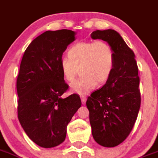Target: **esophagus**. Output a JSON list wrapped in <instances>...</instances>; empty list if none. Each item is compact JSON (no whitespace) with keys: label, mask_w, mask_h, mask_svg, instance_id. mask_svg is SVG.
I'll return each mask as SVG.
<instances>
[{"label":"esophagus","mask_w":158,"mask_h":158,"mask_svg":"<svg viewBox=\"0 0 158 158\" xmlns=\"http://www.w3.org/2000/svg\"><path fill=\"white\" fill-rule=\"evenodd\" d=\"M81 99L82 104H85V102H86V100H87L86 97H85V95H82V96H81Z\"/></svg>","instance_id":"obj_1"}]
</instances>
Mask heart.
Here are the masks:
<instances>
[{
  "label": "heart",
  "mask_w": 158,
  "mask_h": 158,
  "mask_svg": "<svg viewBox=\"0 0 158 158\" xmlns=\"http://www.w3.org/2000/svg\"><path fill=\"white\" fill-rule=\"evenodd\" d=\"M67 58L60 61V70L64 80L72 82L80 68L81 77L70 85L72 92L84 95L98 85L110 78L115 67V52L107 42H81L73 45L67 52Z\"/></svg>",
  "instance_id": "b5f03b06"
}]
</instances>
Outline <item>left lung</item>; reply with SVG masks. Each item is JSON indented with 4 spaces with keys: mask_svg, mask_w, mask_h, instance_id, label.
I'll return each instance as SVG.
<instances>
[{
    "mask_svg": "<svg viewBox=\"0 0 158 158\" xmlns=\"http://www.w3.org/2000/svg\"><path fill=\"white\" fill-rule=\"evenodd\" d=\"M91 37L107 42L115 52L110 78L86 102L94 139L102 147L113 148L129 136L140 108L137 64L134 52L115 30H96Z\"/></svg>",
    "mask_w": 158,
    "mask_h": 158,
    "instance_id": "1",
    "label": "left lung"
}]
</instances>
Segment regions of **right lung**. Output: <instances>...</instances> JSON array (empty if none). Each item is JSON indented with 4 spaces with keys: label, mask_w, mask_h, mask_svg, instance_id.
<instances>
[{
    "label": "right lung",
    "mask_w": 158,
    "mask_h": 158,
    "mask_svg": "<svg viewBox=\"0 0 158 158\" xmlns=\"http://www.w3.org/2000/svg\"><path fill=\"white\" fill-rule=\"evenodd\" d=\"M76 32L46 31L25 49L17 78L18 117L28 137L44 148L64 141L67 127L81 106L77 94L66 98L68 89L60 70V61Z\"/></svg>",
    "instance_id": "right-lung-1"
}]
</instances>
